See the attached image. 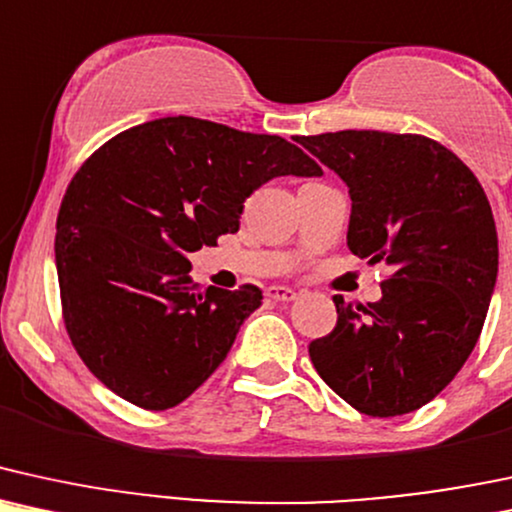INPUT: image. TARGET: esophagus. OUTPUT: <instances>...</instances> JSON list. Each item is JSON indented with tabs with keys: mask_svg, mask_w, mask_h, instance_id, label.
Segmentation results:
<instances>
[{
	"mask_svg": "<svg viewBox=\"0 0 512 512\" xmlns=\"http://www.w3.org/2000/svg\"><path fill=\"white\" fill-rule=\"evenodd\" d=\"M266 297L273 299V302H294V299H297V292H294L292 287L273 285L266 290Z\"/></svg>",
	"mask_w": 512,
	"mask_h": 512,
	"instance_id": "obj_1",
	"label": "esophagus"
}]
</instances>
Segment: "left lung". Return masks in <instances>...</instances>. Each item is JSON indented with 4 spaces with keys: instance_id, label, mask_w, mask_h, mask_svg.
<instances>
[{
    "instance_id": "1",
    "label": "left lung",
    "mask_w": 512,
    "mask_h": 512,
    "mask_svg": "<svg viewBox=\"0 0 512 512\" xmlns=\"http://www.w3.org/2000/svg\"><path fill=\"white\" fill-rule=\"evenodd\" d=\"M297 143L350 186L352 254L393 266L378 302L335 294L338 323L311 342V362L362 414L419 410L482 335L498 273L489 198L453 150L422 134L347 129Z\"/></svg>"
}]
</instances>
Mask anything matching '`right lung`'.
I'll return each instance as SVG.
<instances>
[{
	"label": "right lung",
	"mask_w": 512,
	"mask_h": 512,
	"mask_svg": "<svg viewBox=\"0 0 512 512\" xmlns=\"http://www.w3.org/2000/svg\"><path fill=\"white\" fill-rule=\"evenodd\" d=\"M318 177L282 136L162 117L110 138L78 167L57 215L62 318L90 374L143 410L189 398L261 306V290L194 285L189 254L239 230L273 177Z\"/></svg>",
	"instance_id": "obj_1"
}]
</instances>
